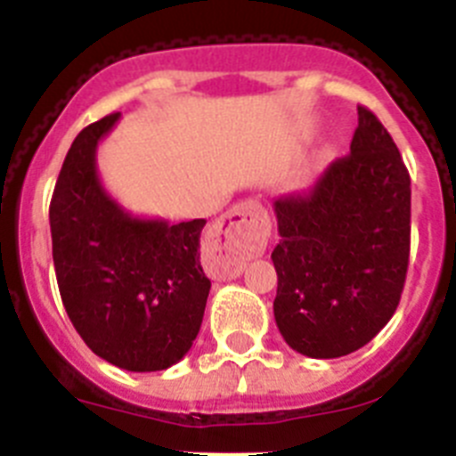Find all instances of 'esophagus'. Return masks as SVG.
Listing matches in <instances>:
<instances>
[{"mask_svg": "<svg viewBox=\"0 0 456 456\" xmlns=\"http://www.w3.org/2000/svg\"><path fill=\"white\" fill-rule=\"evenodd\" d=\"M269 219L263 205L256 200H241L231 208L216 228V241L225 248V260L221 263V273L235 278L241 272L244 256L260 251L267 244Z\"/></svg>", "mask_w": 456, "mask_h": 456, "instance_id": "1", "label": "esophagus"}]
</instances>
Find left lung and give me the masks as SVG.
Segmentation results:
<instances>
[{
    "label": "left lung",
    "mask_w": 456,
    "mask_h": 456,
    "mask_svg": "<svg viewBox=\"0 0 456 456\" xmlns=\"http://www.w3.org/2000/svg\"><path fill=\"white\" fill-rule=\"evenodd\" d=\"M349 155L305 193L273 200V317L294 352L340 358L377 336L404 289L411 178L388 130L365 107Z\"/></svg>",
    "instance_id": "1"
}]
</instances>
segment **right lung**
Returning a JSON list of instances; mask_svg holds the SVG:
<instances>
[{
    "mask_svg": "<svg viewBox=\"0 0 456 456\" xmlns=\"http://www.w3.org/2000/svg\"><path fill=\"white\" fill-rule=\"evenodd\" d=\"M118 118L104 116L72 141L50 205L52 257L88 349L120 370L157 372L200 331L212 288L199 251L205 219H141L109 196L95 155Z\"/></svg>",
    "mask_w": 456,
    "mask_h": 456,
    "instance_id": "obj_1",
    "label": "right lung"
}]
</instances>
